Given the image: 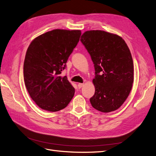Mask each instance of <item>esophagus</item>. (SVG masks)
Instances as JSON below:
<instances>
[{"instance_id":"esophagus-1","label":"esophagus","mask_w":156,"mask_h":156,"mask_svg":"<svg viewBox=\"0 0 156 156\" xmlns=\"http://www.w3.org/2000/svg\"><path fill=\"white\" fill-rule=\"evenodd\" d=\"M83 85H84L83 83H79V84H77V86H78V87H79V88H81V87H83Z\"/></svg>"}]
</instances>
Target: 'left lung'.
<instances>
[{
    "label": "left lung",
    "mask_w": 156,
    "mask_h": 156,
    "mask_svg": "<svg viewBox=\"0 0 156 156\" xmlns=\"http://www.w3.org/2000/svg\"><path fill=\"white\" fill-rule=\"evenodd\" d=\"M81 41L94 64L92 106L103 112L118 109L128 97L133 83V62L125 41L103 30H88Z\"/></svg>",
    "instance_id": "left-lung-1"
}]
</instances>
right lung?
Here are the masks:
<instances>
[{
  "mask_svg": "<svg viewBox=\"0 0 156 156\" xmlns=\"http://www.w3.org/2000/svg\"><path fill=\"white\" fill-rule=\"evenodd\" d=\"M79 30L55 29L32 40L27 49L23 75L30 98L44 110H62L72 100L75 88L60 74L79 41Z\"/></svg>",
  "mask_w": 156,
  "mask_h": 156,
  "instance_id": "right-lung-1",
  "label": "right lung"
}]
</instances>
